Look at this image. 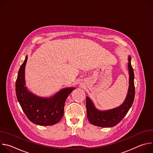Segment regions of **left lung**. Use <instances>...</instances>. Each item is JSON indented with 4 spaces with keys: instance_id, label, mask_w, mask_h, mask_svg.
Returning <instances> with one entry per match:
<instances>
[{
    "instance_id": "obj_1",
    "label": "left lung",
    "mask_w": 153,
    "mask_h": 153,
    "mask_svg": "<svg viewBox=\"0 0 153 153\" xmlns=\"http://www.w3.org/2000/svg\"><path fill=\"white\" fill-rule=\"evenodd\" d=\"M128 66L129 75V88L126 99L121 105L111 110L100 111L94 106L92 100L88 97H86L87 118L91 124L100 127H112L118 124L128 112L131 106H132L135 96L134 74L133 68L131 64L130 56L128 57Z\"/></svg>"
}]
</instances>
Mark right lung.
<instances>
[{
  "mask_svg": "<svg viewBox=\"0 0 153 153\" xmlns=\"http://www.w3.org/2000/svg\"><path fill=\"white\" fill-rule=\"evenodd\" d=\"M28 56L19 70L16 82L17 100L28 119L42 126L53 125L59 122L64 113V106L69 94L75 88H66L53 97L43 98L33 94L25 86V69Z\"/></svg>",
  "mask_w": 153,
  "mask_h": 153,
  "instance_id": "right-lung-1",
  "label": "right lung"
}]
</instances>
